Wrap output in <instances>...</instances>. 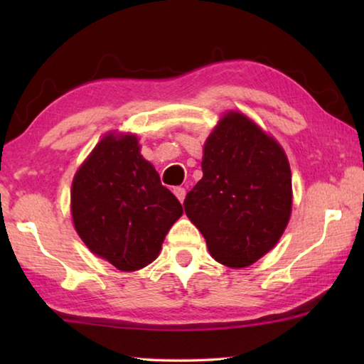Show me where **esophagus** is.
Listing matches in <instances>:
<instances>
[{
  "mask_svg": "<svg viewBox=\"0 0 364 364\" xmlns=\"http://www.w3.org/2000/svg\"><path fill=\"white\" fill-rule=\"evenodd\" d=\"M173 194L176 196V199H178V200L183 202V200H184V196H186V189L181 188V186H178V188H175V189H173Z\"/></svg>",
  "mask_w": 364,
  "mask_h": 364,
  "instance_id": "34e87169",
  "label": "esophagus"
}]
</instances>
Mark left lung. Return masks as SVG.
Instances as JSON below:
<instances>
[{"label": "left lung", "mask_w": 364, "mask_h": 364, "mask_svg": "<svg viewBox=\"0 0 364 364\" xmlns=\"http://www.w3.org/2000/svg\"><path fill=\"white\" fill-rule=\"evenodd\" d=\"M202 180L184 212L218 263L245 268L279 242L292 213V173L282 146L239 110H228L204 143Z\"/></svg>", "instance_id": "8db88e82"}]
</instances>
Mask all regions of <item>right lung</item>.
I'll return each mask as SVG.
<instances>
[{
  "label": "right lung",
  "instance_id": "add662e5",
  "mask_svg": "<svg viewBox=\"0 0 364 364\" xmlns=\"http://www.w3.org/2000/svg\"><path fill=\"white\" fill-rule=\"evenodd\" d=\"M70 213L91 254L130 273L156 260L183 208L141 156L136 134L112 130L75 171Z\"/></svg>",
  "mask_w": 364,
  "mask_h": 364
}]
</instances>
